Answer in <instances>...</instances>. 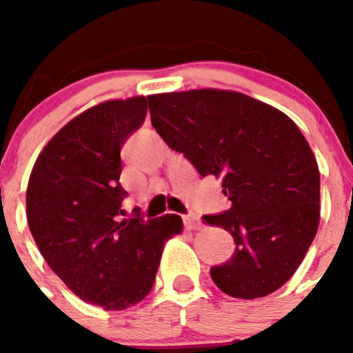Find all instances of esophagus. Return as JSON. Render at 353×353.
<instances>
[{"label":"esophagus","instance_id":"34e87169","mask_svg":"<svg viewBox=\"0 0 353 353\" xmlns=\"http://www.w3.org/2000/svg\"><path fill=\"white\" fill-rule=\"evenodd\" d=\"M184 225H186V229H190V230H198V229H201V220H199L198 216L186 215L184 216Z\"/></svg>","mask_w":353,"mask_h":353}]
</instances>
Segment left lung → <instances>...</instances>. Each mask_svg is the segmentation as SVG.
Here are the masks:
<instances>
[{"label":"left lung","instance_id":"1","mask_svg":"<svg viewBox=\"0 0 353 353\" xmlns=\"http://www.w3.org/2000/svg\"><path fill=\"white\" fill-rule=\"evenodd\" d=\"M152 124L172 150L222 181L232 206L203 223L229 230L234 256L210 270L236 299L279 290L304 259L319 225V169L297 124L234 90L148 95Z\"/></svg>","mask_w":353,"mask_h":353}]
</instances>
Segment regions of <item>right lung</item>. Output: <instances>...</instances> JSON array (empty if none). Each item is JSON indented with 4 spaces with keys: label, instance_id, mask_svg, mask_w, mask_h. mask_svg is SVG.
Masks as SVG:
<instances>
[{
    "label": "right lung",
    "instance_id": "add662e5",
    "mask_svg": "<svg viewBox=\"0 0 353 353\" xmlns=\"http://www.w3.org/2000/svg\"><path fill=\"white\" fill-rule=\"evenodd\" d=\"M147 97L83 110L48 141L27 186V222L39 251L74 295L123 311L152 290L179 215L121 219V147L147 116Z\"/></svg>",
    "mask_w": 353,
    "mask_h": 353
}]
</instances>
